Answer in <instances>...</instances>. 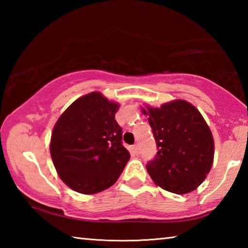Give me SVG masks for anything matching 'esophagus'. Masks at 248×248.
<instances>
[{
	"label": "esophagus",
	"mask_w": 248,
	"mask_h": 248,
	"mask_svg": "<svg viewBox=\"0 0 248 248\" xmlns=\"http://www.w3.org/2000/svg\"><path fill=\"white\" fill-rule=\"evenodd\" d=\"M133 152L136 153L137 155L138 154H140V146H139V144H136V145H133Z\"/></svg>",
	"instance_id": "34e87169"
}]
</instances>
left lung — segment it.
Listing matches in <instances>:
<instances>
[{
    "label": "left lung",
    "mask_w": 248,
    "mask_h": 248,
    "mask_svg": "<svg viewBox=\"0 0 248 248\" xmlns=\"http://www.w3.org/2000/svg\"><path fill=\"white\" fill-rule=\"evenodd\" d=\"M157 153L146 164L153 182L163 189L184 195L195 190L211 170L215 141L209 125L194 105L183 99L146 105Z\"/></svg>",
    "instance_id": "left-lung-1"
}]
</instances>
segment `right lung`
Segmentation results:
<instances>
[{"instance_id":"1","label":"right lung","mask_w":248,"mask_h":248,"mask_svg":"<svg viewBox=\"0 0 248 248\" xmlns=\"http://www.w3.org/2000/svg\"><path fill=\"white\" fill-rule=\"evenodd\" d=\"M119 104L99 92L78 98L59 117L50 154L59 176L79 194L93 195L112 186L130 154L115 119Z\"/></svg>"}]
</instances>
